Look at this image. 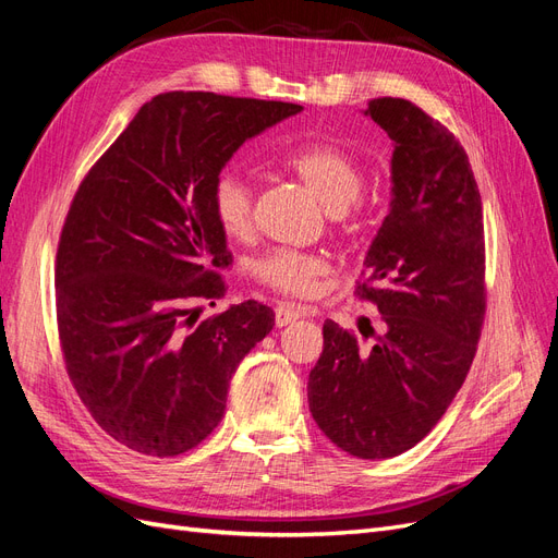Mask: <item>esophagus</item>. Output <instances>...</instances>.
<instances>
[{"instance_id":"esophagus-1","label":"esophagus","mask_w":558,"mask_h":558,"mask_svg":"<svg viewBox=\"0 0 558 558\" xmlns=\"http://www.w3.org/2000/svg\"><path fill=\"white\" fill-rule=\"evenodd\" d=\"M314 312L310 310V307H300V305H279L277 310H275V320H277V326L281 328V326H289V324H293V320H298V318H305V316H312Z\"/></svg>"}]
</instances>
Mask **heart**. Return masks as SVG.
<instances>
[{"label":"heart","mask_w":558,"mask_h":558,"mask_svg":"<svg viewBox=\"0 0 558 558\" xmlns=\"http://www.w3.org/2000/svg\"><path fill=\"white\" fill-rule=\"evenodd\" d=\"M286 165L330 214H344L363 193V170L337 146H300L289 154ZM211 211L228 238H246L253 228V195L242 174L228 170L216 177L211 185ZM326 269L324 258L295 248H272L251 263V275L258 281L293 295H307Z\"/></svg>","instance_id":"heart-1"}]
</instances>
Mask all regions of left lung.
Segmentation results:
<instances>
[{"mask_svg":"<svg viewBox=\"0 0 558 558\" xmlns=\"http://www.w3.org/2000/svg\"><path fill=\"white\" fill-rule=\"evenodd\" d=\"M363 113L393 142L391 202L356 289L384 326L361 347L326 320L307 398L330 442L379 461L424 440L465 381L484 320V223L468 156L445 125L398 97Z\"/></svg>","mask_w":558,"mask_h":558,"instance_id":"obj_1","label":"left lung"}]
</instances>
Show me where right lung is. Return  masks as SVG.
Instances as JSON below:
<instances>
[{"label": "right lung", "mask_w": 558, "mask_h": 558, "mask_svg": "<svg viewBox=\"0 0 558 558\" xmlns=\"http://www.w3.org/2000/svg\"><path fill=\"white\" fill-rule=\"evenodd\" d=\"M300 105L165 93L83 179L66 214L56 305L66 373L116 442L146 456L197 447L226 414L232 375L275 328L256 300L191 326L228 260L211 185L238 148ZM214 305V302H211Z\"/></svg>", "instance_id": "right-lung-1"}]
</instances>
